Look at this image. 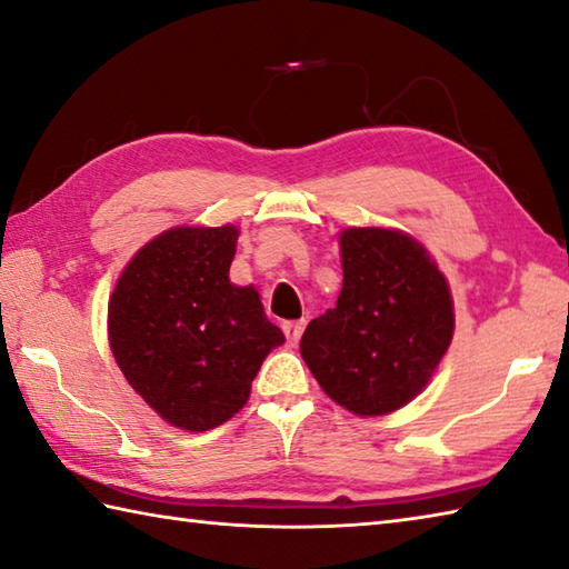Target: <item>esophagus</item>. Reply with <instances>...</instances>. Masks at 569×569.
Returning <instances> with one entry per match:
<instances>
[{"label":"esophagus","mask_w":569,"mask_h":569,"mask_svg":"<svg viewBox=\"0 0 569 569\" xmlns=\"http://www.w3.org/2000/svg\"><path fill=\"white\" fill-rule=\"evenodd\" d=\"M284 337H287V341L289 345H297L299 341V337H302V331H305V321L299 319V321H284Z\"/></svg>","instance_id":"esophagus-1"}]
</instances>
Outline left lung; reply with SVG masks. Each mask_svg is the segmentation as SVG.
<instances>
[{
    "mask_svg": "<svg viewBox=\"0 0 569 569\" xmlns=\"http://www.w3.org/2000/svg\"><path fill=\"white\" fill-rule=\"evenodd\" d=\"M341 292L299 341L331 401L357 416L403 409L433 379L453 341L446 274L413 234L396 228L339 232Z\"/></svg>",
    "mask_w": 569,
    "mask_h": 569,
    "instance_id": "1",
    "label": "left lung"
}]
</instances>
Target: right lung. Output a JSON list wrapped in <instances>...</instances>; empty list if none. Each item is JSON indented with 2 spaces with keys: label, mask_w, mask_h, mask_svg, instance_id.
Returning <instances> with one entry per match:
<instances>
[{
  "label": "right lung",
  "mask_w": 569,
  "mask_h": 569,
  "mask_svg": "<svg viewBox=\"0 0 569 569\" xmlns=\"http://www.w3.org/2000/svg\"><path fill=\"white\" fill-rule=\"evenodd\" d=\"M234 224H176L138 250L109 299V345L126 381L166 423L210 431L250 399L284 335L252 284L230 282Z\"/></svg>",
  "instance_id": "1"
}]
</instances>
